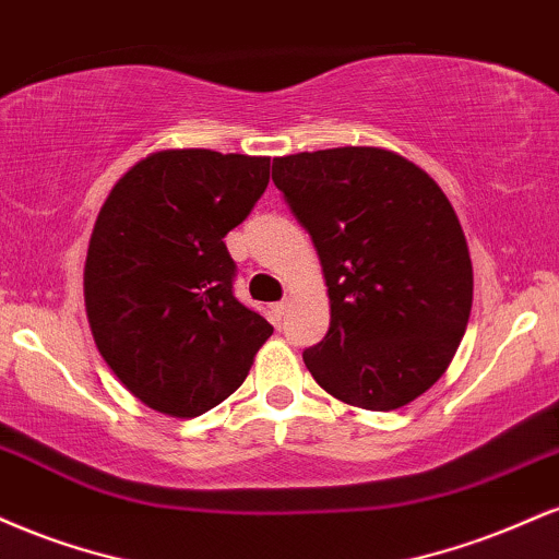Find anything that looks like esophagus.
Instances as JSON below:
<instances>
[{
	"label": "esophagus",
	"mask_w": 559,
	"mask_h": 559,
	"mask_svg": "<svg viewBox=\"0 0 559 559\" xmlns=\"http://www.w3.org/2000/svg\"><path fill=\"white\" fill-rule=\"evenodd\" d=\"M269 313H272V321H280L285 319V313H287V300H280V304H272L269 306Z\"/></svg>",
	"instance_id": "34e87169"
}]
</instances>
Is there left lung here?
I'll return each mask as SVG.
<instances>
[{
	"mask_svg": "<svg viewBox=\"0 0 559 559\" xmlns=\"http://www.w3.org/2000/svg\"><path fill=\"white\" fill-rule=\"evenodd\" d=\"M272 180L311 235L330 332L304 360L330 395L395 411L448 371L474 304L468 242L448 195L384 148L280 156Z\"/></svg>",
	"mask_w": 559,
	"mask_h": 559,
	"instance_id": "obj_1",
	"label": "left lung"
}]
</instances>
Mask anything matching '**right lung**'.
Masks as SVG:
<instances>
[{"mask_svg":"<svg viewBox=\"0 0 559 559\" xmlns=\"http://www.w3.org/2000/svg\"><path fill=\"white\" fill-rule=\"evenodd\" d=\"M269 186V156L156 151L104 201L85 255V313L117 379L177 418L212 411L274 326L233 293L225 235Z\"/></svg>","mask_w":559,"mask_h":559,"instance_id":"1","label":"right lung"}]
</instances>
